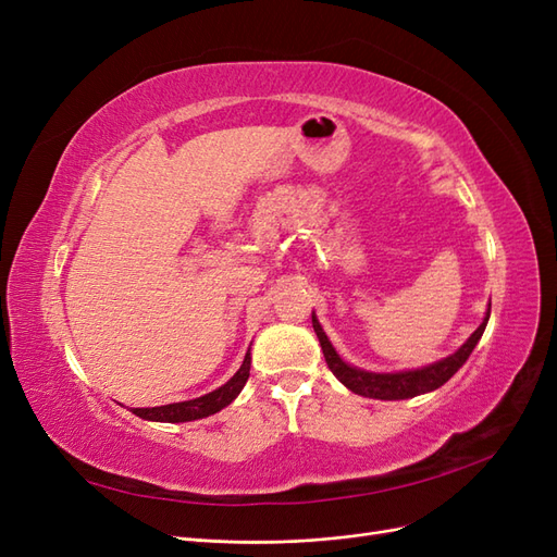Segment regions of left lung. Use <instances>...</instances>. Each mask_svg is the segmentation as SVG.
<instances>
[{
    "instance_id": "1",
    "label": "left lung",
    "mask_w": 557,
    "mask_h": 557,
    "mask_svg": "<svg viewBox=\"0 0 557 557\" xmlns=\"http://www.w3.org/2000/svg\"><path fill=\"white\" fill-rule=\"evenodd\" d=\"M487 318H491V305H487L483 323L474 332H471L469 339L458 350L450 352L448 358L436 360L428 367L404 369V372H367V369L348 364L339 356V352H336L332 342L327 339V334H325L323 325L318 323L315 313H311V323H313V332L320 342V348H323V356H325L330 372L339 379L350 393L362 395V397H372V399H409L416 395H425V393L436 391V387H442L455 372H458L483 336Z\"/></svg>"
}]
</instances>
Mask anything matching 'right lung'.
<instances>
[{
    "mask_svg": "<svg viewBox=\"0 0 557 557\" xmlns=\"http://www.w3.org/2000/svg\"><path fill=\"white\" fill-rule=\"evenodd\" d=\"M248 376H250V348L246 350L239 372L234 374L225 385L215 387L213 393H207V395L188 399V401L164 404V407L132 409V413L144 418V420H153V423H190V420L207 418V416H213L221 409H225L227 404H232L239 397Z\"/></svg>",
    "mask_w": 557,
    "mask_h": 557,
    "instance_id": "obj_1",
    "label": "right lung"
}]
</instances>
